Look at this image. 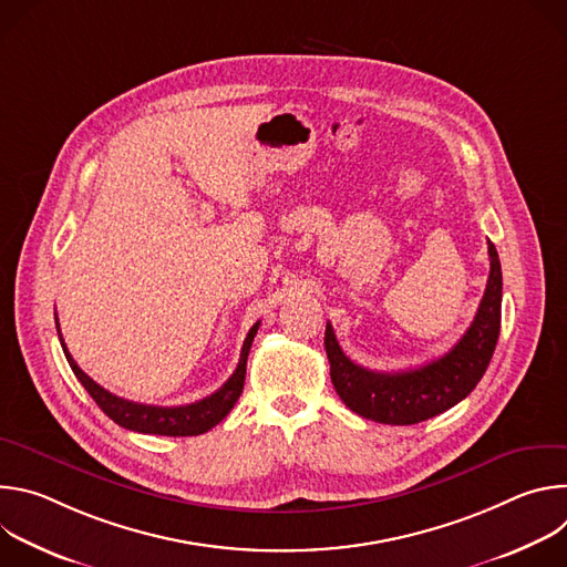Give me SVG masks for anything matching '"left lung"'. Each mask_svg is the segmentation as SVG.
Returning a JSON list of instances; mask_svg holds the SVG:
<instances>
[{
  "instance_id": "1",
  "label": "left lung",
  "mask_w": 567,
  "mask_h": 567,
  "mask_svg": "<svg viewBox=\"0 0 567 567\" xmlns=\"http://www.w3.org/2000/svg\"><path fill=\"white\" fill-rule=\"evenodd\" d=\"M489 245V280L477 313L464 337L440 359L401 372H374L350 361L328 322L326 352L332 383L346 406L372 422L409 426L431 420L462 401L487 370L498 334L503 305V271L498 251Z\"/></svg>"
}]
</instances>
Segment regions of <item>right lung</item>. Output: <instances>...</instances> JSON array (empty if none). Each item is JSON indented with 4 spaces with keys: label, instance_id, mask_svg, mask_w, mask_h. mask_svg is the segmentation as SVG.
Wrapping results in <instances>:
<instances>
[{
    "label": "right lung",
    "instance_id": "add662e5",
    "mask_svg": "<svg viewBox=\"0 0 567 567\" xmlns=\"http://www.w3.org/2000/svg\"><path fill=\"white\" fill-rule=\"evenodd\" d=\"M258 328H260V320L249 330L245 346H241V352H239V363H237L235 372L228 377V381L219 390H215L210 396H204L195 403H186V406H147V403H136V401H127L123 396L112 394L110 390L99 385L94 379H90L83 370L78 368V363L71 359V354L60 337V326H58V337H60L64 357H66L73 374L78 377L80 383L85 385V390L99 403V409L112 422H116L118 426H123L127 431L145 433V435L190 437V435H202V433L210 431L235 406V401L241 394V388H245L247 359H249L254 337L258 334Z\"/></svg>",
    "mask_w": 567,
    "mask_h": 567
}]
</instances>
